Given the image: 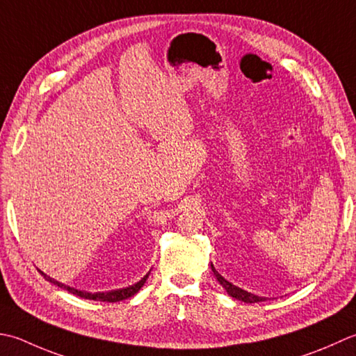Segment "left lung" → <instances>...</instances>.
<instances>
[{
  "instance_id": "1",
  "label": "left lung",
  "mask_w": 356,
  "mask_h": 356,
  "mask_svg": "<svg viewBox=\"0 0 356 356\" xmlns=\"http://www.w3.org/2000/svg\"><path fill=\"white\" fill-rule=\"evenodd\" d=\"M211 270H213L214 276L218 277L219 284L227 290V293H228L229 296H232V298L239 299V301L247 302V304L262 302V301H266V299H267V298H264V296H257V295H253V293H248V291L242 290V289H239V287H236V285H233L232 282H228L224 276H220V275L218 273V271H216V268L213 267V264H211Z\"/></svg>"
}]
</instances>
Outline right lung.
Instances as JSON below:
<instances>
[{"instance_id": "obj_1", "label": "right lung", "mask_w": 356, "mask_h": 356, "mask_svg": "<svg viewBox=\"0 0 356 356\" xmlns=\"http://www.w3.org/2000/svg\"><path fill=\"white\" fill-rule=\"evenodd\" d=\"M38 271H40L41 276H43L46 281L52 282L54 285H58V287L63 289V290H67L69 293L76 295V296H80L83 299H92V301H102V302H117V301H123V299H128L131 296H134L137 291L143 287V284L146 282V280H148V276H149V273H148L146 276H143L142 280L138 281L137 284L129 285V287L118 289V290H111V291H97V293H89V291L76 290L74 287H69V285H65V284H61L58 281H55V280H52L51 276H47L46 273H43V271H41V270H38Z\"/></svg>"}]
</instances>
